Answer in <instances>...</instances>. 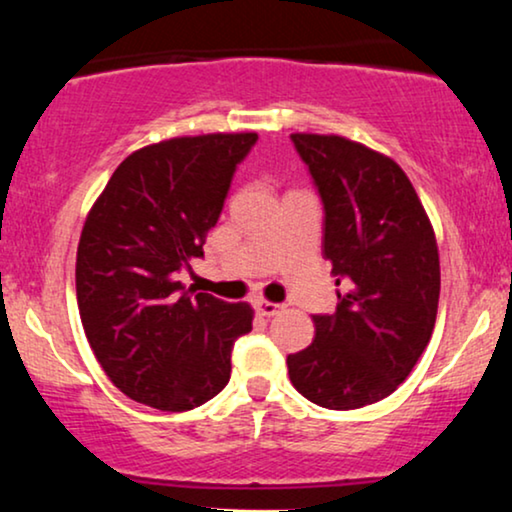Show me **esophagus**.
I'll return each instance as SVG.
<instances>
[{
    "instance_id": "1",
    "label": "esophagus",
    "mask_w": 512,
    "mask_h": 512,
    "mask_svg": "<svg viewBox=\"0 0 512 512\" xmlns=\"http://www.w3.org/2000/svg\"><path fill=\"white\" fill-rule=\"evenodd\" d=\"M255 311L260 313V316H264V318H271V316H276L278 311H281V304L267 302V299H257V302H255Z\"/></svg>"
}]
</instances>
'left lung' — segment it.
I'll list each match as a JSON object with an SVG mask.
<instances>
[{"mask_svg":"<svg viewBox=\"0 0 512 512\" xmlns=\"http://www.w3.org/2000/svg\"><path fill=\"white\" fill-rule=\"evenodd\" d=\"M325 208L323 255L337 311L313 316L316 337L288 356L292 386L327 410L391 395L431 342L440 255L410 177L386 154L342 135L292 133Z\"/></svg>","mask_w":512,"mask_h":512,"instance_id":"8db88e82","label":"left lung"}]
</instances>
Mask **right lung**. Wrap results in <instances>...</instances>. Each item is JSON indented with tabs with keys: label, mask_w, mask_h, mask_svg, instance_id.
Instances as JSON below:
<instances>
[{
	"label": "right lung",
	"mask_w": 512,
	"mask_h": 512,
	"mask_svg": "<svg viewBox=\"0 0 512 512\" xmlns=\"http://www.w3.org/2000/svg\"><path fill=\"white\" fill-rule=\"evenodd\" d=\"M257 133L182 135L126 156L88 210L77 248L86 339L114 386L163 412L194 410L227 386L250 304L177 281L203 257L231 177Z\"/></svg>",
	"instance_id": "right-lung-1"
}]
</instances>
